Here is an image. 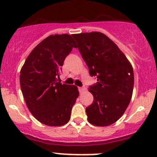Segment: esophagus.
Here are the masks:
<instances>
[{"label":"esophagus","mask_w":157,"mask_h":157,"mask_svg":"<svg viewBox=\"0 0 157 157\" xmlns=\"http://www.w3.org/2000/svg\"><path fill=\"white\" fill-rule=\"evenodd\" d=\"M85 90H86V88L85 87H79V91H80V93H82Z\"/></svg>","instance_id":"obj_1"}]
</instances>
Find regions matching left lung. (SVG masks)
<instances>
[{
  "label": "left lung",
  "instance_id": "8db88e82",
  "mask_svg": "<svg viewBox=\"0 0 157 157\" xmlns=\"http://www.w3.org/2000/svg\"><path fill=\"white\" fill-rule=\"evenodd\" d=\"M89 69L97 78L89 87L94 101L86 109L88 121L96 126H108L122 116L134 89L131 64L118 46L101 32L72 35Z\"/></svg>",
  "mask_w": 157,
  "mask_h": 157
}]
</instances>
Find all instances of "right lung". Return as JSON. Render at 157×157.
Here are the masks:
<instances>
[{
  "mask_svg": "<svg viewBox=\"0 0 157 157\" xmlns=\"http://www.w3.org/2000/svg\"><path fill=\"white\" fill-rule=\"evenodd\" d=\"M73 48L76 43L71 35H50L32 50L21 68L20 84L27 107L46 125L67 123L79 96L77 86L59 81L61 66Z\"/></svg>",
  "mask_w": 157,
  "mask_h": 157,
  "instance_id": "right-lung-1",
  "label": "right lung"
}]
</instances>
